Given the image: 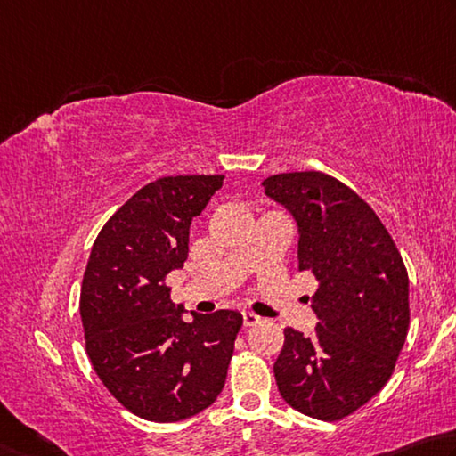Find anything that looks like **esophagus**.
I'll use <instances>...</instances> for the list:
<instances>
[{
    "mask_svg": "<svg viewBox=\"0 0 456 456\" xmlns=\"http://www.w3.org/2000/svg\"><path fill=\"white\" fill-rule=\"evenodd\" d=\"M242 318H244V326L248 329V326H254L260 322V316L254 314V313H242Z\"/></svg>",
    "mask_w": 456,
    "mask_h": 456,
    "instance_id": "esophagus-1",
    "label": "esophagus"
}]
</instances>
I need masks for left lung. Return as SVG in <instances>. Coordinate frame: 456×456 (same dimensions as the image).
Wrapping results in <instances>:
<instances>
[{"instance_id": "8db88e82", "label": "left lung", "mask_w": 456, "mask_h": 456, "mask_svg": "<svg viewBox=\"0 0 456 456\" xmlns=\"http://www.w3.org/2000/svg\"><path fill=\"white\" fill-rule=\"evenodd\" d=\"M265 191L298 226V270L318 289L313 337L284 329L274 362L278 390L292 409L340 420L387 385L409 332V274L379 216L322 172L270 175Z\"/></svg>"}]
</instances>
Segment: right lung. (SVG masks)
Listing matches in <instances>:
<instances>
[{"label": "right lung", "mask_w": 456, "mask_h": 456, "mask_svg": "<svg viewBox=\"0 0 456 456\" xmlns=\"http://www.w3.org/2000/svg\"><path fill=\"white\" fill-rule=\"evenodd\" d=\"M224 175H166L135 191L102 228L87 260L79 314L92 366L135 417L175 422L222 393L242 314L186 322L166 276L188 258L190 224Z\"/></svg>", "instance_id": "1"}]
</instances>
